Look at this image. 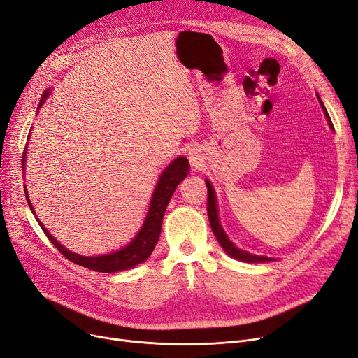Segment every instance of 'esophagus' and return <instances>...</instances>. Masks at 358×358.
<instances>
[{
	"mask_svg": "<svg viewBox=\"0 0 358 358\" xmlns=\"http://www.w3.org/2000/svg\"><path fill=\"white\" fill-rule=\"evenodd\" d=\"M190 161H192L193 166H197V165H199V159H197L194 155H192V156H190Z\"/></svg>",
	"mask_w": 358,
	"mask_h": 358,
	"instance_id": "34e87169",
	"label": "esophagus"
}]
</instances>
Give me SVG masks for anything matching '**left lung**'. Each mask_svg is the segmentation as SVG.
<instances>
[{
  "instance_id": "1",
  "label": "left lung",
  "mask_w": 358,
  "mask_h": 358,
  "mask_svg": "<svg viewBox=\"0 0 358 358\" xmlns=\"http://www.w3.org/2000/svg\"><path fill=\"white\" fill-rule=\"evenodd\" d=\"M317 97H319V96H317ZM319 100H320V97H319ZM320 104H322V108H323V110H324V113H326V117H327L330 128L334 129V124H332V121H330V116H329V113H327V110H326V108H324V104H323L322 100H320ZM206 187H208V203H206V208H208L209 224H210V229H213V231H214V234H215V237H217V241H218L220 245L222 246V249L226 250V252H227L231 258H236V259L243 261V262H270V261H273V258H268V257H261V255H252V254H249V252H246V250H242V249H239V248H236V246L229 241L227 234L224 233V230H222L221 226H220L218 209H217V201H215V193H214V189H213V184H210L209 181H206Z\"/></svg>"
}]
</instances>
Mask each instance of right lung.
<instances>
[{
	"instance_id": "obj_1",
	"label": "right lung",
	"mask_w": 358,
	"mask_h": 358,
	"mask_svg": "<svg viewBox=\"0 0 358 358\" xmlns=\"http://www.w3.org/2000/svg\"><path fill=\"white\" fill-rule=\"evenodd\" d=\"M47 97H48V91L44 92L41 101H39V108H41ZM24 157H26V152H23V156H22V161H23L22 168L24 166ZM187 174H189V161L186 157L182 156L177 157L171 162V165H168V168L162 172V176L159 177V182L156 184V189L153 192L152 201H150L149 213H148V217H145L141 230L136 236V239H132V242L128 246L117 250V252L101 255V257H81L63 248L55 237H52L43 227L41 222H39V226H41L43 231L48 237V241L59 249V252L64 258H68L69 261L78 264V266L85 267L92 271H100V273H115V271L132 268L136 267L137 264L144 262L153 252V249L159 241V234H161L162 218L165 214V209L169 203L171 196L176 192V187L178 184L186 178ZM26 201H28L34 213V208L29 202L28 193H26Z\"/></svg>"
}]
</instances>
